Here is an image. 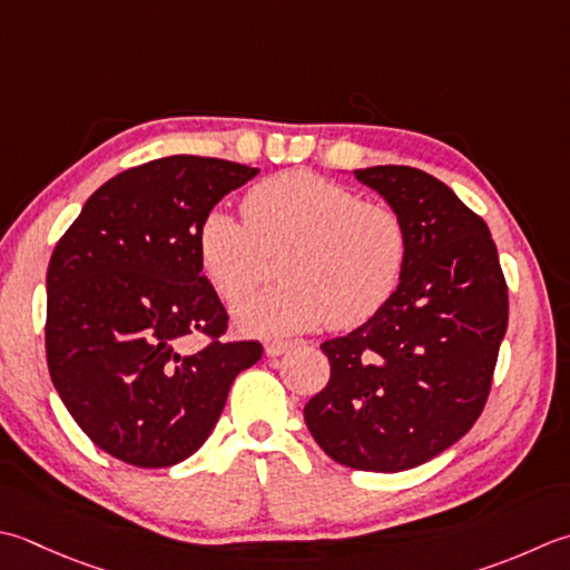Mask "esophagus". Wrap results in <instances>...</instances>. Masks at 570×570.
Masks as SVG:
<instances>
[{"instance_id": "34e87169", "label": "esophagus", "mask_w": 570, "mask_h": 570, "mask_svg": "<svg viewBox=\"0 0 570 570\" xmlns=\"http://www.w3.org/2000/svg\"><path fill=\"white\" fill-rule=\"evenodd\" d=\"M288 348H292V343L288 341H269L264 345V353L269 355V358H276V355H284Z\"/></svg>"}]
</instances>
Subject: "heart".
Here are the masks:
<instances>
[{"label": "heart", "instance_id": "b5f03b06", "mask_svg": "<svg viewBox=\"0 0 570 570\" xmlns=\"http://www.w3.org/2000/svg\"><path fill=\"white\" fill-rule=\"evenodd\" d=\"M244 219L212 209L197 229L199 264L225 301L247 298L278 256L284 282L237 308V321L262 336L373 318L405 274L410 237L393 207L363 203L351 187L311 170H286L256 183Z\"/></svg>", "mask_w": 570, "mask_h": 570}]
</instances>
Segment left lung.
Here are the masks:
<instances>
[{
	"label": "left lung",
	"instance_id": "obj_1",
	"mask_svg": "<svg viewBox=\"0 0 570 570\" xmlns=\"http://www.w3.org/2000/svg\"><path fill=\"white\" fill-rule=\"evenodd\" d=\"M355 177L405 219L407 264L373 318L321 345L331 377L304 420L331 460L387 474L425 464L482 415L509 288L487 222L438 177L407 165Z\"/></svg>",
	"mask_w": 570,
	"mask_h": 570
}]
</instances>
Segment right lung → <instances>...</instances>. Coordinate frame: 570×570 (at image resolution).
Returning a JSON list of instances; mask_svg holds the SVG:
<instances>
[{"instance_id": "obj_1", "label": "right lung", "mask_w": 570, "mask_h": 570, "mask_svg": "<svg viewBox=\"0 0 570 570\" xmlns=\"http://www.w3.org/2000/svg\"><path fill=\"white\" fill-rule=\"evenodd\" d=\"M256 167L170 155L110 177L56 244L47 272V363L96 448L158 470L203 448L262 343L227 341L197 229ZM206 338L199 350L188 341Z\"/></svg>"}]
</instances>
